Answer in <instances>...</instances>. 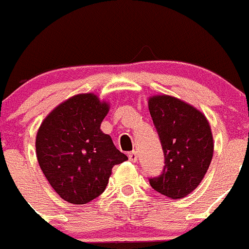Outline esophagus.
Wrapping results in <instances>:
<instances>
[{"label":"esophagus","mask_w":249,"mask_h":249,"mask_svg":"<svg viewBox=\"0 0 249 249\" xmlns=\"http://www.w3.org/2000/svg\"><path fill=\"white\" fill-rule=\"evenodd\" d=\"M127 157H129V161L131 162L138 161V153H136L135 151H131V152L127 153Z\"/></svg>","instance_id":"obj_1"}]
</instances>
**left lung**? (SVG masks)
<instances>
[{
  "instance_id": "left-lung-1",
  "label": "left lung",
  "mask_w": 249,
  "mask_h": 249,
  "mask_svg": "<svg viewBox=\"0 0 249 249\" xmlns=\"http://www.w3.org/2000/svg\"><path fill=\"white\" fill-rule=\"evenodd\" d=\"M148 110L164 155L161 174L148 182L168 198H184L200 184L213 160L210 125L200 111L169 96L150 98Z\"/></svg>"
}]
</instances>
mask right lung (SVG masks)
<instances>
[{"mask_svg": "<svg viewBox=\"0 0 249 249\" xmlns=\"http://www.w3.org/2000/svg\"><path fill=\"white\" fill-rule=\"evenodd\" d=\"M97 96L78 94L49 114L36 134V157L53 189L71 204H86L102 194L111 168L127 157L101 131L108 113Z\"/></svg>", "mask_w": 249, "mask_h": 249, "instance_id": "right-lung-1", "label": "right lung"}]
</instances>
